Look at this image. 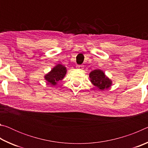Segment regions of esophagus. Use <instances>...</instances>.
<instances>
[{
	"instance_id": "obj_1",
	"label": "esophagus",
	"mask_w": 148,
	"mask_h": 148,
	"mask_svg": "<svg viewBox=\"0 0 148 148\" xmlns=\"http://www.w3.org/2000/svg\"><path fill=\"white\" fill-rule=\"evenodd\" d=\"M76 68L79 70H82L84 69V66L83 65H77V66H76Z\"/></svg>"
}]
</instances>
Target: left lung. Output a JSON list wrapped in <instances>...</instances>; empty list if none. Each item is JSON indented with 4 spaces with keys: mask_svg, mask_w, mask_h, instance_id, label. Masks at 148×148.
Segmentation results:
<instances>
[{
    "mask_svg": "<svg viewBox=\"0 0 148 148\" xmlns=\"http://www.w3.org/2000/svg\"><path fill=\"white\" fill-rule=\"evenodd\" d=\"M91 82L97 88L104 90L108 88L112 85V81L105 76L104 73L100 70H95L89 74Z\"/></svg>",
    "mask_w": 148,
    "mask_h": 148,
    "instance_id": "obj_1",
    "label": "left lung"
}]
</instances>
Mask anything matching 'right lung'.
Returning a JSON list of instances; mask_svg holds the SVG:
<instances>
[{
	"label": "right lung",
	"mask_w": 148,
	"mask_h": 148,
	"mask_svg": "<svg viewBox=\"0 0 148 148\" xmlns=\"http://www.w3.org/2000/svg\"><path fill=\"white\" fill-rule=\"evenodd\" d=\"M66 73V68L61 64H57L56 66L51 70V71L46 75L45 79L48 83L55 86L57 82L63 78Z\"/></svg>",
	"instance_id": "right-lung-1"
}]
</instances>
